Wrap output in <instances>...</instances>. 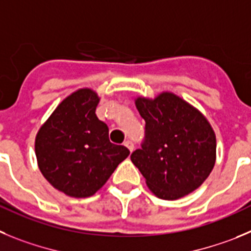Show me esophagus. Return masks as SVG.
I'll return each instance as SVG.
<instances>
[{"label": "esophagus", "instance_id": "34e87169", "mask_svg": "<svg viewBox=\"0 0 251 251\" xmlns=\"http://www.w3.org/2000/svg\"><path fill=\"white\" fill-rule=\"evenodd\" d=\"M124 145H125L126 148L130 150V152H132V151H134V142L131 141V140H127V141H125V144H124Z\"/></svg>", "mask_w": 251, "mask_h": 251}]
</instances>
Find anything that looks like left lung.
I'll return each instance as SVG.
<instances>
[{"label": "left lung", "instance_id": "obj_1", "mask_svg": "<svg viewBox=\"0 0 251 251\" xmlns=\"http://www.w3.org/2000/svg\"><path fill=\"white\" fill-rule=\"evenodd\" d=\"M135 105L146 123L145 141L131 161L151 193L176 200L195 191L216 160V136L206 117L170 91L153 99L137 96Z\"/></svg>", "mask_w": 251, "mask_h": 251}]
</instances>
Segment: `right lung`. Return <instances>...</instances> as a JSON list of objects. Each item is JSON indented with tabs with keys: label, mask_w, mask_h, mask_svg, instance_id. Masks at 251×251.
<instances>
[{
	"label": "right lung",
	"mask_w": 251,
	"mask_h": 251,
	"mask_svg": "<svg viewBox=\"0 0 251 251\" xmlns=\"http://www.w3.org/2000/svg\"><path fill=\"white\" fill-rule=\"evenodd\" d=\"M98 92L78 89L61 101L38 128L37 165L45 179L71 198H89L109 180L130 151L109 140V127L95 114Z\"/></svg>",
	"instance_id": "obj_1"
}]
</instances>
